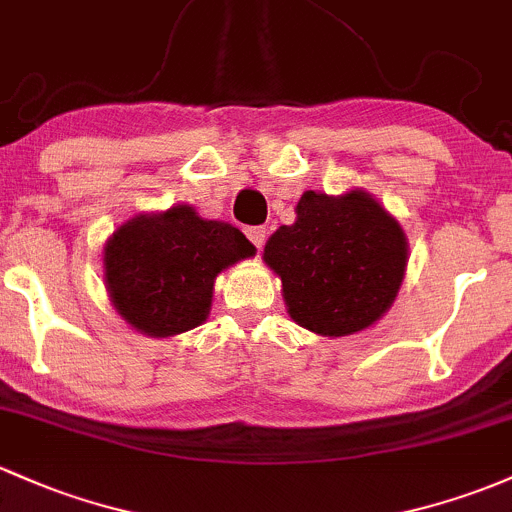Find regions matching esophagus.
Returning <instances> with one entry per match:
<instances>
[{
  "label": "esophagus",
  "instance_id": "esophagus-1",
  "mask_svg": "<svg viewBox=\"0 0 512 512\" xmlns=\"http://www.w3.org/2000/svg\"><path fill=\"white\" fill-rule=\"evenodd\" d=\"M244 232H246V236H249V241L256 246V249H261L263 241H266V234H268L266 227H246Z\"/></svg>",
  "mask_w": 512,
  "mask_h": 512
}]
</instances>
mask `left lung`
I'll return each mask as SVG.
<instances>
[{"instance_id":"left-lung-1","label":"left lung","mask_w":512,"mask_h":512,"mask_svg":"<svg viewBox=\"0 0 512 512\" xmlns=\"http://www.w3.org/2000/svg\"><path fill=\"white\" fill-rule=\"evenodd\" d=\"M298 219L268 239V266L300 327L346 337L381 320L408 263V241L390 214L361 190L342 197L305 192Z\"/></svg>"}]
</instances>
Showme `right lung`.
<instances>
[{
  "label": "right lung",
  "mask_w": 512,
  "mask_h": 512,
  "mask_svg": "<svg viewBox=\"0 0 512 512\" xmlns=\"http://www.w3.org/2000/svg\"><path fill=\"white\" fill-rule=\"evenodd\" d=\"M256 249L239 229L197 217L188 205L141 214L104 246L109 298L148 337L188 332L207 320L214 278Z\"/></svg>",
  "instance_id": "right-lung-1"
}]
</instances>
